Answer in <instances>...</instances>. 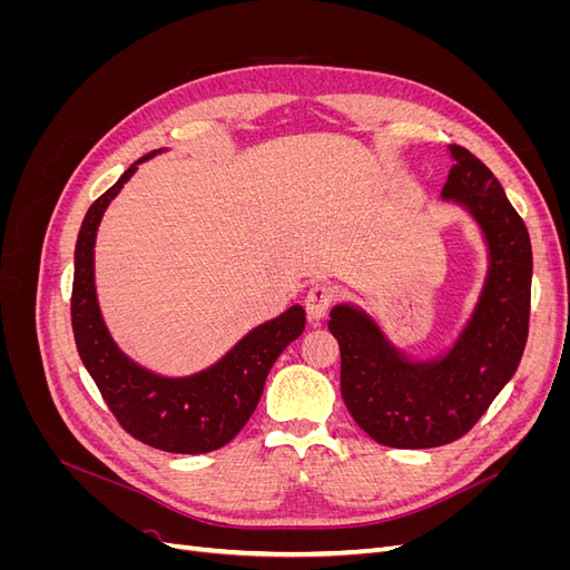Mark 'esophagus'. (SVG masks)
Returning a JSON list of instances; mask_svg holds the SVG:
<instances>
[{
	"mask_svg": "<svg viewBox=\"0 0 570 570\" xmlns=\"http://www.w3.org/2000/svg\"><path fill=\"white\" fill-rule=\"evenodd\" d=\"M333 302H335V289L327 283H314L312 287H308L306 297H304V306H306L308 318L321 321L327 312H331Z\"/></svg>",
	"mask_w": 570,
	"mask_h": 570,
	"instance_id": "obj_1",
	"label": "esophagus"
}]
</instances>
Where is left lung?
Segmentation results:
<instances>
[{
    "mask_svg": "<svg viewBox=\"0 0 570 570\" xmlns=\"http://www.w3.org/2000/svg\"><path fill=\"white\" fill-rule=\"evenodd\" d=\"M444 199L473 214L490 245V273L475 314L440 361H409L356 308L340 304L327 327L340 344V390L375 442L428 450L463 438L521 364L530 321L532 247L523 218L478 157L450 145Z\"/></svg>",
    "mask_w": 570,
    "mask_h": 570,
    "instance_id": "obj_1",
    "label": "left lung"
}]
</instances>
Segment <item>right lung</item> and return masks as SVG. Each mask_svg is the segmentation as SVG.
<instances>
[{"label":"right lung","instance_id":"add662e5","mask_svg":"<svg viewBox=\"0 0 570 570\" xmlns=\"http://www.w3.org/2000/svg\"><path fill=\"white\" fill-rule=\"evenodd\" d=\"M151 154L137 159L85 214L76 243L71 323L85 368L128 435L164 452L204 454L228 444L245 428L271 366L302 335L306 316L302 306H292L254 327L209 371L176 381L140 368L116 347L95 295V237L109 202Z\"/></svg>","mask_w":570,"mask_h":570}]
</instances>
